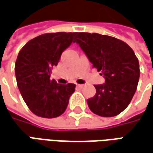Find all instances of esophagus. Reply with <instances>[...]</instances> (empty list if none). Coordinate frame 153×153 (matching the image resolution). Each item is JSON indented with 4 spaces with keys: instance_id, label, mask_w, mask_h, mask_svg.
Instances as JSON below:
<instances>
[{
    "instance_id": "esophagus-1",
    "label": "esophagus",
    "mask_w": 153,
    "mask_h": 153,
    "mask_svg": "<svg viewBox=\"0 0 153 153\" xmlns=\"http://www.w3.org/2000/svg\"><path fill=\"white\" fill-rule=\"evenodd\" d=\"M76 86H77V87H79V88H82V87H84V85H82V84H77Z\"/></svg>"
}]
</instances>
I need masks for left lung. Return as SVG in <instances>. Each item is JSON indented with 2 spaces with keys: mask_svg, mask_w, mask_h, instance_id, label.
<instances>
[{
  "mask_svg": "<svg viewBox=\"0 0 153 153\" xmlns=\"http://www.w3.org/2000/svg\"><path fill=\"white\" fill-rule=\"evenodd\" d=\"M74 42L106 79L102 85H94L96 95L87 100L90 110L104 117L120 114L131 102L138 84L140 68L133 50L119 39L97 33L79 32Z\"/></svg>",
  "mask_w": 153,
  "mask_h": 153,
  "instance_id": "obj_1",
  "label": "left lung"
}]
</instances>
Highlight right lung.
<instances>
[{"mask_svg":"<svg viewBox=\"0 0 153 153\" xmlns=\"http://www.w3.org/2000/svg\"><path fill=\"white\" fill-rule=\"evenodd\" d=\"M76 32L46 33L31 39L19 51L15 64L17 87L26 106L35 115L54 118L66 111L76 85L51 80L54 66Z\"/></svg>","mask_w":153,"mask_h":153,"instance_id":"obj_1","label":"right lung"}]
</instances>
